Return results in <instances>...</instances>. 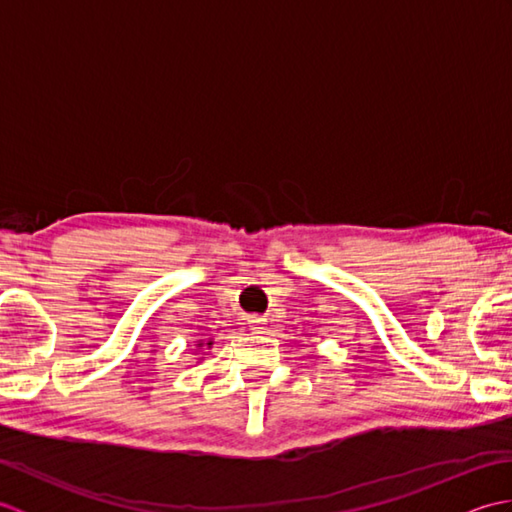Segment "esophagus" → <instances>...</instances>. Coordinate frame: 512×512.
<instances>
[{"label":"esophagus","instance_id":"obj_1","mask_svg":"<svg viewBox=\"0 0 512 512\" xmlns=\"http://www.w3.org/2000/svg\"><path fill=\"white\" fill-rule=\"evenodd\" d=\"M248 328L253 330V334H264L266 332V319L264 317H257V314H250V317L246 319Z\"/></svg>","mask_w":512,"mask_h":512}]
</instances>
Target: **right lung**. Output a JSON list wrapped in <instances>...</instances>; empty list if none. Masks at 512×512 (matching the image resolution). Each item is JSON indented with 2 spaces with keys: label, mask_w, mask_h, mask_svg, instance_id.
Returning a JSON list of instances; mask_svg holds the SVG:
<instances>
[{
  "label": "right lung",
  "mask_w": 512,
  "mask_h": 512,
  "mask_svg": "<svg viewBox=\"0 0 512 512\" xmlns=\"http://www.w3.org/2000/svg\"><path fill=\"white\" fill-rule=\"evenodd\" d=\"M202 345V343H200ZM206 345H213V341H209V343H206Z\"/></svg>",
  "instance_id": "add662e5"
}]
</instances>
